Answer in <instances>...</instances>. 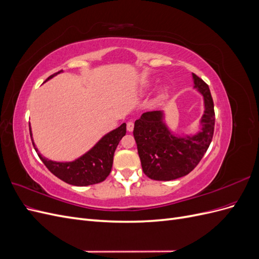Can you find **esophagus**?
<instances>
[{"label": "esophagus", "instance_id": "esophagus-1", "mask_svg": "<svg viewBox=\"0 0 259 259\" xmlns=\"http://www.w3.org/2000/svg\"><path fill=\"white\" fill-rule=\"evenodd\" d=\"M126 128H127L128 132H133V130H134V123H133V122H127Z\"/></svg>", "mask_w": 259, "mask_h": 259}]
</instances>
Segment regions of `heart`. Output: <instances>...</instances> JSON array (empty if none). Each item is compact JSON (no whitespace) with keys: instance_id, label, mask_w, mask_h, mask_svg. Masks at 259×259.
<instances>
[{"instance_id":"1","label":"heart","mask_w":259,"mask_h":259,"mask_svg":"<svg viewBox=\"0 0 259 259\" xmlns=\"http://www.w3.org/2000/svg\"><path fill=\"white\" fill-rule=\"evenodd\" d=\"M163 94H165V91H164V92H163Z\"/></svg>"}]
</instances>
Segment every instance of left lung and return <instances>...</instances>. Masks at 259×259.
<instances>
[{
    "label": "left lung",
    "instance_id": "8db88e82",
    "mask_svg": "<svg viewBox=\"0 0 259 259\" xmlns=\"http://www.w3.org/2000/svg\"><path fill=\"white\" fill-rule=\"evenodd\" d=\"M194 89L203 96L204 112L194 135L179 136L164 122L163 111L142 114L134 125V138L144 173L154 180H173L189 174L198 165L214 134V103L208 85L192 73Z\"/></svg>",
    "mask_w": 259,
    "mask_h": 259
}]
</instances>
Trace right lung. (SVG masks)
Returning a JSON list of instances; mask_svg holds the SVG:
<instances>
[{"label": "right lung", "mask_w": 259, "mask_h": 259, "mask_svg": "<svg viewBox=\"0 0 259 259\" xmlns=\"http://www.w3.org/2000/svg\"><path fill=\"white\" fill-rule=\"evenodd\" d=\"M60 72H62V70L49 76L46 81H49ZM125 134H126V124L123 123L121 126L109 132L91 150L84 153L80 158L72 162H56L44 158L38 152L37 148L33 143L32 133H31L30 127V136L31 140H32V145L38 158L42 160L45 166L50 169L51 173L61 179L62 182L80 187L101 183L108 177L112 168L114 151Z\"/></svg>", "instance_id": "obj_1"}]
</instances>
